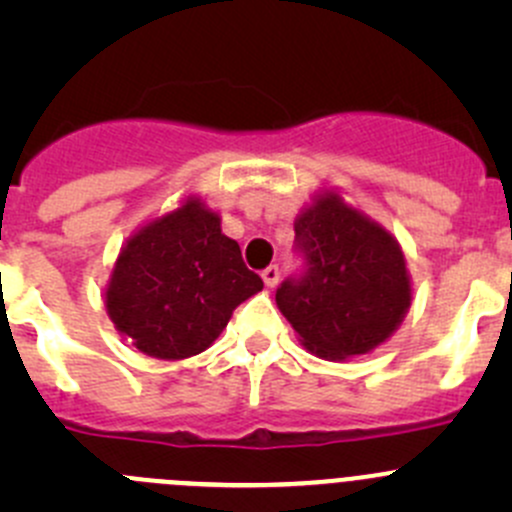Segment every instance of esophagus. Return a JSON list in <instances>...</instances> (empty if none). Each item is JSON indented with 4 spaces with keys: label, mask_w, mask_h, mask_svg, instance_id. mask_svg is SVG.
<instances>
[{
    "label": "esophagus",
    "mask_w": 512,
    "mask_h": 512,
    "mask_svg": "<svg viewBox=\"0 0 512 512\" xmlns=\"http://www.w3.org/2000/svg\"><path fill=\"white\" fill-rule=\"evenodd\" d=\"M262 280H265L267 287H275L280 282V267L270 265L267 270H262Z\"/></svg>",
    "instance_id": "1"
}]
</instances>
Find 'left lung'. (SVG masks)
Wrapping results in <instances>:
<instances>
[{
  "label": "left lung",
  "mask_w": 512,
  "mask_h": 512,
  "mask_svg": "<svg viewBox=\"0 0 512 512\" xmlns=\"http://www.w3.org/2000/svg\"><path fill=\"white\" fill-rule=\"evenodd\" d=\"M304 272L277 289L299 342L324 359H349L384 344L411 307L399 242L379 223L322 193L294 220Z\"/></svg>",
  "instance_id": "1"
}]
</instances>
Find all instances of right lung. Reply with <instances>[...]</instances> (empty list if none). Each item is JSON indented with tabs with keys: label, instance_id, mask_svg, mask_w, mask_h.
I'll return each mask as SVG.
<instances>
[{
	"label": "right lung",
	"instance_id": "right-lung-1",
	"mask_svg": "<svg viewBox=\"0 0 512 512\" xmlns=\"http://www.w3.org/2000/svg\"><path fill=\"white\" fill-rule=\"evenodd\" d=\"M262 289L220 215L200 198L143 225L123 245L106 287V309L138 352L188 359L210 347L232 309Z\"/></svg>",
	"mask_w": 512,
	"mask_h": 512
}]
</instances>
